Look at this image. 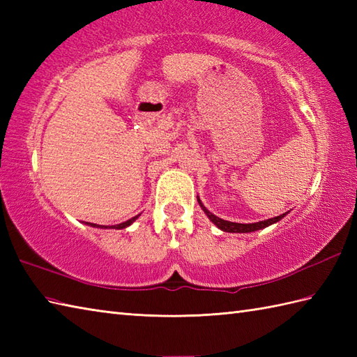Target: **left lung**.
<instances>
[{"label": "left lung", "instance_id": "8db88e82", "mask_svg": "<svg viewBox=\"0 0 357 357\" xmlns=\"http://www.w3.org/2000/svg\"><path fill=\"white\" fill-rule=\"evenodd\" d=\"M198 202L201 208L204 210V213L207 215V218L210 219L211 222H213L219 230L222 231H227V233H252V231H257V230H262L265 229V227H268L271 224H276L279 222L280 219L285 218L288 215V211H285V213L279 215L276 218H270V219H265V221H259V222H253V224H239V222H230V221H225V219H221L218 218L216 215L211 213V211L207 210V207H204L202 201L198 198Z\"/></svg>", "mask_w": 357, "mask_h": 357}]
</instances>
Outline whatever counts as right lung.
Returning a JSON list of instances; mask_svg holds the SVG:
<instances>
[{"label":"right lung","mask_w":357,"mask_h":357,"mask_svg":"<svg viewBox=\"0 0 357 357\" xmlns=\"http://www.w3.org/2000/svg\"><path fill=\"white\" fill-rule=\"evenodd\" d=\"M138 218H139V215H138V216H135V218H132V219H128V221H126V222H123V224L112 225V227H107V225H98V224H90V222H86V224H87V225H90V227H95V229H116V230H123V229H126V227L132 225V224H133Z\"/></svg>","instance_id":"1"}]
</instances>
